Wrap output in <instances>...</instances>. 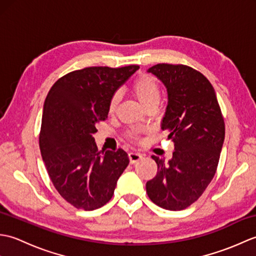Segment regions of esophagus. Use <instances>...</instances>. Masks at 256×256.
<instances>
[{
  "mask_svg": "<svg viewBox=\"0 0 256 256\" xmlns=\"http://www.w3.org/2000/svg\"><path fill=\"white\" fill-rule=\"evenodd\" d=\"M143 155L138 153V152H130L128 153V158H130V162L131 164H135V162H138L140 158H142Z\"/></svg>",
  "mask_w": 256,
  "mask_h": 256,
  "instance_id": "1",
  "label": "esophagus"
}]
</instances>
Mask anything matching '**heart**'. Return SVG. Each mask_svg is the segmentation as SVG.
<instances>
[{
    "label": "heart",
    "mask_w": 256,
    "mask_h": 256,
    "mask_svg": "<svg viewBox=\"0 0 256 256\" xmlns=\"http://www.w3.org/2000/svg\"><path fill=\"white\" fill-rule=\"evenodd\" d=\"M132 90L135 96L138 98V101L142 103L144 106L150 104L153 102H160V88L156 79L148 74H143L134 81L132 86ZM120 92H116L111 98L110 103H108V110L113 112L116 110L118 103L120 102ZM138 131L133 130L131 132L132 136H138Z\"/></svg>",
    "instance_id": "1"
}]
</instances>
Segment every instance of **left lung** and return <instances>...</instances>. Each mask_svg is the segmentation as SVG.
Returning a JSON list of instances; mask_svg holds the SVG:
<instances>
[{"mask_svg":"<svg viewBox=\"0 0 256 256\" xmlns=\"http://www.w3.org/2000/svg\"><path fill=\"white\" fill-rule=\"evenodd\" d=\"M148 72L167 89L162 131L175 146L172 160L152 156L157 175L146 182L150 199L160 208L184 210L194 204L214 178L224 140V121L214 86L184 64H157Z\"/></svg>","mask_w":256,"mask_h":256,"instance_id":"1","label":"left lung"}]
</instances>
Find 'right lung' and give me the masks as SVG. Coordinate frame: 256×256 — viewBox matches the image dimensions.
I'll use <instances>...</instances> for the list:
<instances>
[{
	"label": "right lung",
	"instance_id": "right-lung-1",
	"mask_svg": "<svg viewBox=\"0 0 256 256\" xmlns=\"http://www.w3.org/2000/svg\"><path fill=\"white\" fill-rule=\"evenodd\" d=\"M136 64L89 67L58 79L42 110L40 148L52 182L77 209L96 210L110 201L128 165L126 152H99L94 134L106 121L116 91L136 72Z\"/></svg>",
	"mask_w": 256,
	"mask_h": 256
}]
</instances>
